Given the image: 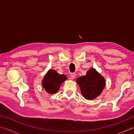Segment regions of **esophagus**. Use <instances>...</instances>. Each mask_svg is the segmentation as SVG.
Segmentation results:
<instances>
[{"label":"esophagus","instance_id":"obj_1","mask_svg":"<svg viewBox=\"0 0 134 134\" xmlns=\"http://www.w3.org/2000/svg\"><path fill=\"white\" fill-rule=\"evenodd\" d=\"M75 76H76V74L75 73H71L70 74V77H71V79H74V78H75Z\"/></svg>","mask_w":134,"mask_h":134}]
</instances>
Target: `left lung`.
Masks as SVG:
<instances>
[{"label":"left lung","instance_id":"1","mask_svg":"<svg viewBox=\"0 0 134 134\" xmlns=\"http://www.w3.org/2000/svg\"><path fill=\"white\" fill-rule=\"evenodd\" d=\"M82 96L87 99H93L102 93L105 86V80L94 69H90L86 75L76 79Z\"/></svg>","mask_w":134,"mask_h":134}]
</instances>
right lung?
Returning a JSON list of instances; mask_svg holds the SVG:
<instances>
[{"label":"right lung","instance_id":"add662e5","mask_svg":"<svg viewBox=\"0 0 134 134\" xmlns=\"http://www.w3.org/2000/svg\"><path fill=\"white\" fill-rule=\"evenodd\" d=\"M66 79L65 75L59 74L56 71L51 69L42 79V85L48 93L52 94L58 92L62 83Z\"/></svg>","mask_w":134,"mask_h":134}]
</instances>
